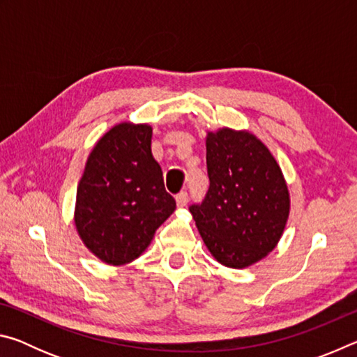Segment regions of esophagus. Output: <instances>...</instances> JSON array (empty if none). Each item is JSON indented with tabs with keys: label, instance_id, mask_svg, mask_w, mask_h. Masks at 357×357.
Segmentation results:
<instances>
[{
	"label": "esophagus",
	"instance_id": "34e87169",
	"mask_svg": "<svg viewBox=\"0 0 357 357\" xmlns=\"http://www.w3.org/2000/svg\"><path fill=\"white\" fill-rule=\"evenodd\" d=\"M187 202H189V193H187V192H179L178 195H176L178 206L179 208H184L185 204H187Z\"/></svg>",
	"mask_w": 357,
	"mask_h": 357
}]
</instances>
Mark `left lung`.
Instances as JSON below:
<instances>
[{
  "mask_svg": "<svg viewBox=\"0 0 357 357\" xmlns=\"http://www.w3.org/2000/svg\"><path fill=\"white\" fill-rule=\"evenodd\" d=\"M209 190L189 211L204 244L223 266L259 261L282 238L289 193L269 149L247 130L208 132Z\"/></svg>",
  "mask_w": 357,
  "mask_h": 357,
  "instance_id": "obj_1",
  "label": "left lung"
}]
</instances>
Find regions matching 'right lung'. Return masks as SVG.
Here are the masks:
<instances>
[{
    "instance_id": "obj_1",
    "label": "right lung",
    "mask_w": 357,
    "mask_h": 357,
    "mask_svg": "<svg viewBox=\"0 0 357 357\" xmlns=\"http://www.w3.org/2000/svg\"><path fill=\"white\" fill-rule=\"evenodd\" d=\"M148 124L121 123L96 144L77 187L75 227L102 261H134L176 209L151 153Z\"/></svg>"
}]
</instances>
